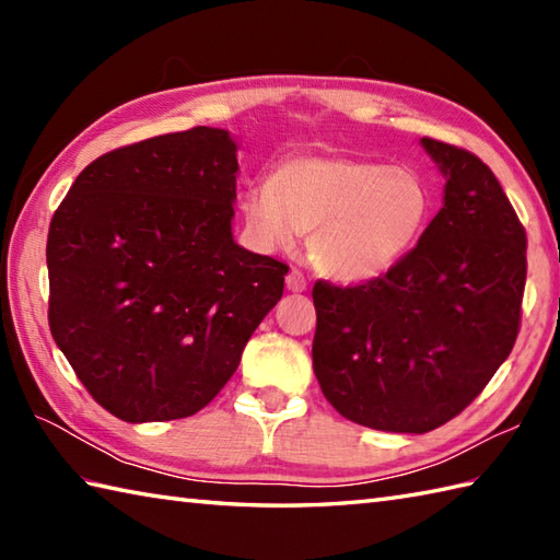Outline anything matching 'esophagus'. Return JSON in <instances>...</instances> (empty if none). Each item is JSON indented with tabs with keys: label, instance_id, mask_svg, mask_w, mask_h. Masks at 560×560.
I'll use <instances>...</instances> for the list:
<instances>
[{
	"label": "esophagus",
	"instance_id": "esophagus-1",
	"mask_svg": "<svg viewBox=\"0 0 560 560\" xmlns=\"http://www.w3.org/2000/svg\"><path fill=\"white\" fill-rule=\"evenodd\" d=\"M287 289H289V291H293V293H301V291H305V289H307V279H305V273H303V271H299V269H291V271L287 273Z\"/></svg>",
	"mask_w": 560,
	"mask_h": 560
}]
</instances>
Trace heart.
I'll use <instances>...</instances> for the list:
<instances>
[{
	"mask_svg": "<svg viewBox=\"0 0 560 560\" xmlns=\"http://www.w3.org/2000/svg\"><path fill=\"white\" fill-rule=\"evenodd\" d=\"M241 207L261 247L291 249L311 235L313 265L359 283L383 277L411 253L431 223L433 195L411 168L303 153L283 159L269 183L247 187Z\"/></svg>",
	"mask_w": 560,
	"mask_h": 560,
	"instance_id": "b5f03b06",
	"label": "heart"
}]
</instances>
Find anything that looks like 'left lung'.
<instances>
[{
	"instance_id": "8db88e82",
	"label": "left lung",
	"mask_w": 560,
	"mask_h": 560,
	"mask_svg": "<svg viewBox=\"0 0 560 560\" xmlns=\"http://www.w3.org/2000/svg\"><path fill=\"white\" fill-rule=\"evenodd\" d=\"M445 175L443 209L395 269L355 287L317 281L313 368L343 419L428 433L481 395L515 347L527 235L493 171L421 139Z\"/></svg>"
}]
</instances>
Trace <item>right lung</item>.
<instances>
[{
	"label": "right lung",
	"instance_id": "add662e5",
	"mask_svg": "<svg viewBox=\"0 0 560 560\" xmlns=\"http://www.w3.org/2000/svg\"><path fill=\"white\" fill-rule=\"evenodd\" d=\"M235 151L192 127L103 153L50 221L52 339L117 419L205 409L283 295L289 267L233 241Z\"/></svg>",
	"mask_w": 560,
	"mask_h": 560
}]
</instances>
